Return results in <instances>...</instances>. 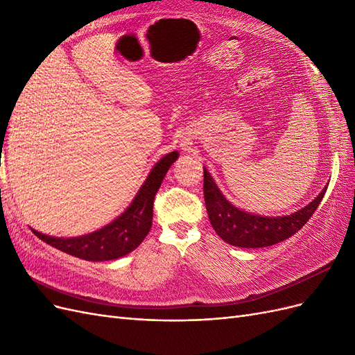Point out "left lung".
<instances>
[{
    "label": "left lung",
    "instance_id": "obj_1",
    "mask_svg": "<svg viewBox=\"0 0 355 355\" xmlns=\"http://www.w3.org/2000/svg\"><path fill=\"white\" fill-rule=\"evenodd\" d=\"M327 187L308 206L286 216H261L235 207L222 194L216 182L204 167V200L213 230L219 237L235 247L256 249L272 245L296 234L313 216Z\"/></svg>",
    "mask_w": 355,
    "mask_h": 355
}]
</instances>
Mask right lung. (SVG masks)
Wrapping results in <instances>:
<instances>
[{
	"label": "right lung",
	"mask_w": 355,
	"mask_h": 355,
	"mask_svg": "<svg viewBox=\"0 0 355 355\" xmlns=\"http://www.w3.org/2000/svg\"><path fill=\"white\" fill-rule=\"evenodd\" d=\"M179 153L173 151L161 158L148 175L145 184L139 189L125 211L102 230L72 239L50 237L32 230L38 239L55 249L80 257L84 261H112L133 252L141 245L153 227L154 197L161 187L167 170L178 159Z\"/></svg>",
	"instance_id": "1"
}]
</instances>
